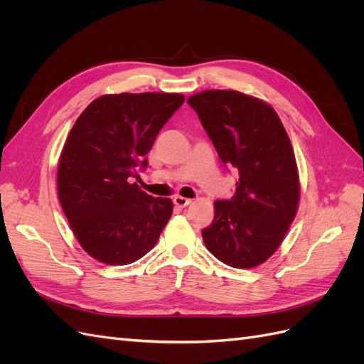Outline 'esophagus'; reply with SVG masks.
Returning <instances> with one entry per match:
<instances>
[{
  "label": "esophagus",
  "mask_w": 364,
  "mask_h": 364,
  "mask_svg": "<svg viewBox=\"0 0 364 364\" xmlns=\"http://www.w3.org/2000/svg\"><path fill=\"white\" fill-rule=\"evenodd\" d=\"M173 202H174V205L178 206V208H185V206H188L191 203L190 199H186V197H182V196H176L174 199H173Z\"/></svg>",
  "instance_id": "34e87169"
}]
</instances>
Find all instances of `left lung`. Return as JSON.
<instances>
[{
  "label": "left lung",
  "mask_w": 364,
  "mask_h": 364,
  "mask_svg": "<svg viewBox=\"0 0 364 364\" xmlns=\"http://www.w3.org/2000/svg\"><path fill=\"white\" fill-rule=\"evenodd\" d=\"M188 105L220 159L240 176L232 199L214 202L213 223L202 230L203 243L230 267H257L281 246L299 208L301 183L290 138L269 103L243 92L202 91Z\"/></svg>",
  "instance_id": "1"
}]
</instances>
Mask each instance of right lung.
Masks as SVG:
<instances>
[{"label": "right lung", "mask_w": 364, "mask_h": 364, "mask_svg": "<svg viewBox=\"0 0 364 364\" xmlns=\"http://www.w3.org/2000/svg\"><path fill=\"white\" fill-rule=\"evenodd\" d=\"M182 94H106L77 118L58 167V196L83 250L109 266H124L155 247L173 213L167 197H151L130 178L147 167L159 130L182 106Z\"/></svg>", "instance_id": "1"}]
</instances>
